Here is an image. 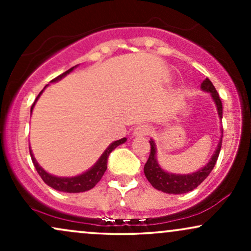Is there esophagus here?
I'll use <instances>...</instances> for the list:
<instances>
[{
	"mask_svg": "<svg viewBox=\"0 0 251 251\" xmlns=\"http://www.w3.org/2000/svg\"><path fill=\"white\" fill-rule=\"evenodd\" d=\"M151 133V127L149 125H139L134 129L135 135H149Z\"/></svg>",
	"mask_w": 251,
	"mask_h": 251,
	"instance_id": "34e87169",
	"label": "esophagus"
}]
</instances>
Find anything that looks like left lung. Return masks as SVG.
I'll return each instance as SVG.
<instances>
[{
	"instance_id": "8db88e82",
	"label": "left lung",
	"mask_w": 251,
	"mask_h": 251,
	"mask_svg": "<svg viewBox=\"0 0 251 251\" xmlns=\"http://www.w3.org/2000/svg\"><path fill=\"white\" fill-rule=\"evenodd\" d=\"M201 89L211 93L212 99H214L216 106H217L218 116H220V118L223 117V107H222L221 98L218 96L215 86L212 85V82L210 81L208 77L201 82ZM150 145H151V152H150L148 162H146L145 166H144V174H145L148 180L151 183V185L153 186L154 189L159 190V191L166 192V194L179 195L192 191V190L200 185L201 181L205 180V178L210 175V172H211L212 169L215 168V164L217 162L218 155H220L222 138L217 149H216L214 155H212V158L210 159V162L206 164L204 168H201L200 171L191 175H174L168 174V172L164 171V170L160 169V166L158 165L157 159H155V146L153 140L150 142Z\"/></svg>"
}]
</instances>
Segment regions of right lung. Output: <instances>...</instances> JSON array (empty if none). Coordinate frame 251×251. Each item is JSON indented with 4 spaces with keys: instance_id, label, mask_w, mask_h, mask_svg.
<instances>
[{
    "instance_id": "1",
    "label": "right lung",
    "mask_w": 251,
    "mask_h": 251,
    "mask_svg": "<svg viewBox=\"0 0 251 251\" xmlns=\"http://www.w3.org/2000/svg\"><path fill=\"white\" fill-rule=\"evenodd\" d=\"M74 70V67L70 68L68 71H66L65 73L60 74L59 76H56L55 79L51 80V82L53 81H57V80L62 79L63 76L67 75L70 72H72ZM42 93V92H41ZM40 93V94H41ZM40 94L37 96V98L40 97ZM36 98V100H37ZM34 105H35V102L31 105V108H30V112L33 111V107ZM126 142V138H123V139H119L117 140V142L112 143L111 145L108 146L107 149H106V151L103 152L101 157H100V159L98 160L96 163V165L93 166L92 169H89L87 172H85V174L80 175V176H76V177H71V178H62V177H56V176H51L50 174H47V172L43 170L41 166L37 164V162L35 160V158H34L33 153H31V150H29L30 152V157H31V160H33V164L34 166H35L37 174L40 175V177L42 178V180L45 181L46 184H47L48 186H50V188L57 190V191H62V192H72V194H74V192H85V191H88V190L93 189L94 186L97 185V183L101 179V177L105 174L106 169H107V159H108V155L111 154V152L113 151L114 149L117 148V146H119L120 144H124Z\"/></svg>"
}]
</instances>
